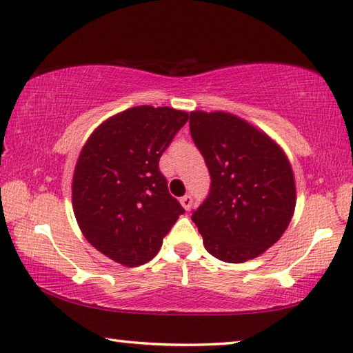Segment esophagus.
<instances>
[{"instance_id":"1","label":"esophagus","mask_w":353,"mask_h":353,"mask_svg":"<svg viewBox=\"0 0 353 353\" xmlns=\"http://www.w3.org/2000/svg\"><path fill=\"white\" fill-rule=\"evenodd\" d=\"M181 203H182V207H183L185 210H190L191 205H193V197H191L190 194L183 196V197H181Z\"/></svg>"}]
</instances>
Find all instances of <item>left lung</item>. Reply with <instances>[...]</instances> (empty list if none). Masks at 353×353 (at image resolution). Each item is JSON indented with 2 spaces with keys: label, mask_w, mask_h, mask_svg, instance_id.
Instances as JSON below:
<instances>
[{
  "label": "left lung",
  "mask_w": 353,
  "mask_h": 353,
  "mask_svg": "<svg viewBox=\"0 0 353 353\" xmlns=\"http://www.w3.org/2000/svg\"><path fill=\"white\" fill-rule=\"evenodd\" d=\"M193 142L210 172V191L191 219L210 254L241 264L276 242L296 203L292 166L283 150L227 112L190 114Z\"/></svg>",
  "instance_id": "obj_1"
}]
</instances>
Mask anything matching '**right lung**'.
<instances>
[{
    "label": "right lung",
    "instance_id": "obj_1",
    "mask_svg": "<svg viewBox=\"0 0 353 353\" xmlns=\"http://www.w3.org/2000/svg\"><path fill=\"white\" fill-rule=\"evenodd\" d=\"M188 119L168 106L131 108L101 123L83 146L72 181L74 213L88 242L119 264L151 261L185 213L159 160Z\"/></svg>",
    "mask_w": 353,
    "mask_h": 353
}]
</instances>
